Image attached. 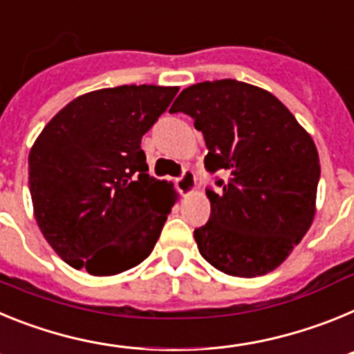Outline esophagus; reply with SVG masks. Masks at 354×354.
Wrapping results in <instances>:
<instances>
[{"label":"esophagus","mask_w":354,"mask_h":354,"mask_svg":"<svg viewBox=\"0 0 354 354\" xmlns=\"http://www.w3.org/2000/svg\"><path fill=\"white\" fill-rule=\"evenodd\" d=\"M177 187H179V192L183 196L192 195V193L195 192V174L186 168V170L183 171V175L177 179Z\"/></svg>","instance_id":"34e87169"}]
</instances>
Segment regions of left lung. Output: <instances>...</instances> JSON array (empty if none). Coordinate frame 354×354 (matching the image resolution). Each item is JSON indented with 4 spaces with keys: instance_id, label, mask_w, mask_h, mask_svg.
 <instances>
[{
    "instance_id": "1",
    "label": "left lung",
    "mask_w": 354,
    "mask_h": 354,
    "mask_svg": "<svg viewBox=\"0 0 354 354\" xmlns=\"http://www.w3.org/2000/svg\"><path fill=\"white\" fill-rule=\"evenodd\" d=\"M195 120L207 145L211 216L195 230L200 255L232 277H261L282 264L315 214L314 140L273 93L236 80L187 86L170 108Z\"/></svg>"
}]
</instances>
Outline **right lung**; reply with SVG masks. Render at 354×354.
Instances as JSON below:
<instances>
[{
  "label": "right lung",
  "mask_w": 354,
  "mask_h": 354,
  "mask_svg": "<svg viewBox=\"0 0 354 354\" xmlns=\"http://www.w3.org/2000/svg\"><path fill=\"white\" fill-rule=\"evenodd\" d=\"M177 92L122 84L84 93L58 111L31 147L35 220L74 270L118 274L154 250L177 193L147 174L140 145Z\"/></svg>",
  "instance_id": "right-lung-1"
}]
</instances>
